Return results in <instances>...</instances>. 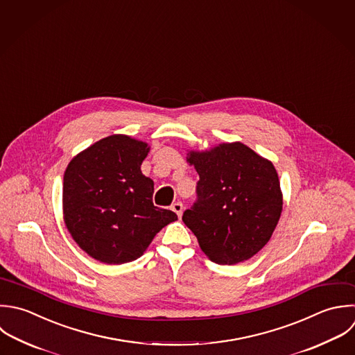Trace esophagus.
Returning <instances> with one entry per match:
<instances>
[{
  "instance_id": "esophagus-1",
  "label": "esophagus",
  "mask_w": 355,
  "mask_h": 355,
  "mask_svg": "<svg viewBox=\"0 0 355 355\" xmlns=\"http://www.w3.org/2000/svg\"><path fill=\"white\" fill-rule=\"evenodd\" d=\"M171 210H173L178 217H181V216H182V211H184V205H182L181 202H175V203H173Z\"/></svg>"
}]
</instances>
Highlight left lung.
I'll list each match as a JSON object with an SVG mask.
<instances>
[{"mask_svg": "<svg viewBox=\"0 0 355 355\" xmlns=\"http://www.w3.org/2000/svg\"><path fill=\"white\" fill-rule=\"evenodd\" d=\"M199 174L198 200L182 221L202 252L221 266L243 263L270 241L282 213V191L274 164L242 142L188 150Z\"/></svg>", "mask_w": 355, "mask_h": 355, "instance_id": "obj_1", "label": "left lung"}]
</instances>
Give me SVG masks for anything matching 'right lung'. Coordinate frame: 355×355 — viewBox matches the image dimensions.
I'll return each mask as SVG.
<instances>
[{
	"label": "right lung",
	"instance_id": "obj_1",
	"mask_svg": "<svg viewBox=\"0 0 355 355\" xmlns=\"http://www.w3.org/2000/svg\"><path fill=\"white\" fill-rule=\"evenodd\" d=\"M150 146L109 135L76 155L63 175V220L74 242L105 264L137 260L156 234L177 220L152 202L153 181L141 164Z\"/></svg>",
	"mask_w": 355,
	"mask_h": 355
}]
</instances>
